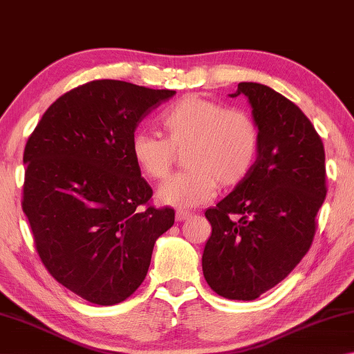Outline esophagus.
I'll use <instances>...</instances> for the list:
<instances>
[{"label": "esophagus", "instance_id": "esophagus-1", "mask_svg": "<svg viewBox=\"0 0 354 354\" xmlns=\"http://www.w3.org/2000/svg\"><path fill=\"white\" fill-rule=\"evenodd\" d=\"M189 216H191L189 212H185V209H178V212L176 213V221H178V222L187 221V219L189 218Z\"/></svg>", "mask_w": 354, "mask_h": 354}]
</instances>
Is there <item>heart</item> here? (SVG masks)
<instances>
[{
    "label": "heart",
    "mask_w": 354,
    "mask_h": 354,
    "mask_svg": "<svg viewBox=\"0 0 354 354\" xmlns=\"http://www.w3.org/2000/svg\"><path fill=\"white\" fill-rule=\"evenodd\" d=\"M166 138L135 132L130 153L138 169L152 180L169 176L177 152L185 151L188 171L158 189V201L176 208H193L212 199L218 183L224 188L244 180L255 165L259 132L244 110L225 109L209 99L189 95L160 116Z\"/></svg>",
    "instance_id": "heart-1"
}]
</instances>
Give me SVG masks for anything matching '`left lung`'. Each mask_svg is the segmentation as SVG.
Instances as JSON below:
<instances>
[{"label": "left lung", "mask_w": 354, "mask_h": 354, "mask_svg": "<svg viewBox=\"0 0 354 354\" xmlns=\"http://www.w3.org/2000/svg\"><path fill=\"white\" fill-rule=\"evenodd\" d=\"M259 132L258 155L238 183L205 216L212 236L203 277L216 294L255 300L294 270L313 244L325 201V149L306 115L270 86L238 84Z\"/></svg>", "instance_id": "left-lung-1"}]
</instances>
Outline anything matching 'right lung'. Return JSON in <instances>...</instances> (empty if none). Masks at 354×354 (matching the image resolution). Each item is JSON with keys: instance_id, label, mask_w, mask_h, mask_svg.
I'll use <instances>...</instances> for the list:
<instances>
[{"instance_id": "1", "label": "right lung", "mask_w": 354, "mask_h": 354, "mask_svg": "<svg viewBox=\"0 0 354 354\" xmlns=\"http://www.w3.org/2000/svg\"><path fill=\"white\" fill-rule=\"evenodd\" d=\"M174 95L91 80L60 96L24 147L21 207L35 249L55 280L95 305L140 288L155 241L174 225L172 208L149 205L152 188L130 153L138 124Z\"/></svg>"}]
</instances>
